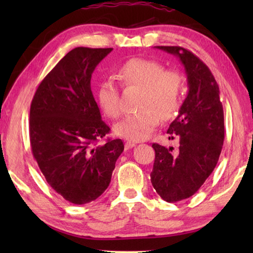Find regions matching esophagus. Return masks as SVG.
Segmentation results:
<instances>
[{"instance_id":"obj_1","label":"esophagus","mask_w":253,"mask_h":253,"mask_svg":"<svg viewBox=\"0 0 253 253\" xmlns=\"http://www.w3.org/2000/svg\"><path fill=\"white\" fill-rule=\"evenodd\" d=\"M135 146H136V143H134V142H129V140H127V142L125 143V148L126 149H129V148H132Z\"/></svg>"}]
</instances>
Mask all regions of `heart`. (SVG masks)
Wrapping results in <instances>:
<instances>
[{"mask_svg": "<svg viewBox=\"0 0 253 253\" xmlns=\"http://www.w3.org/2000/svg\"><path fill=\"white\" fill-rule=\"evenodd\" d=\"M116 76L127 87L140 88L136 113L128 114L115 126V132L129 142H139L151 135L160 119L174 117L182 102L184 80L176 70L165 69L155 60L134 58L118 68ZM100 109L107 117L117 118L121 115L118 90L111 79L98 84L96 92Z\"/></svg>", "mask_w": 253, "mask_h": 253, "instance_id": "heart-1", "label": "heart"}]
</instances>
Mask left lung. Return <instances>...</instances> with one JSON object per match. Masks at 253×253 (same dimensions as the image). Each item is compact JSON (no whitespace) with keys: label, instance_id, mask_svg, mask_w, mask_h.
I'll return each instance as SVG.
<instances>
[{"label":"left lung","instance_id":"left-lung-1","mask_svg":"<svg viewBox=\"0 0 253 253\" xmlns=\"http://www.w3.org/2000/svg\"><path fill=\"white\" fill-rule=\"evenodd\" d=\"M156 48L176 55L187 77V96L168 130L169 139H178V151L153 144V186L166 202H177L196 193L215 169L224 140L223 107L219 85L203 61L182 46Z\"/></svg>","mask_w":253,"mask_h":253}]
</instances>
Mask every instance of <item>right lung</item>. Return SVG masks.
Returning a JSON list of instances; mask_svg holds the SVG:
<instances>
[{"instance_id": "obj_1", "label": "right lung", "mask_w": 253, "mask_h": 253, "mask_svg": "<svg viewBox=\"0 0 253 253\" xmlns=\"http://www.w3.org/2000/svg\"><path fill=\"white\" fill-rule=\"evenodd\" d=\"M113 48H75L51 70L30 108L33 156L49 185L74 204L95 201L109 186L122 139L97 145L110 128L101 121L91 75Z\"/></svg>"}]
</instances>
